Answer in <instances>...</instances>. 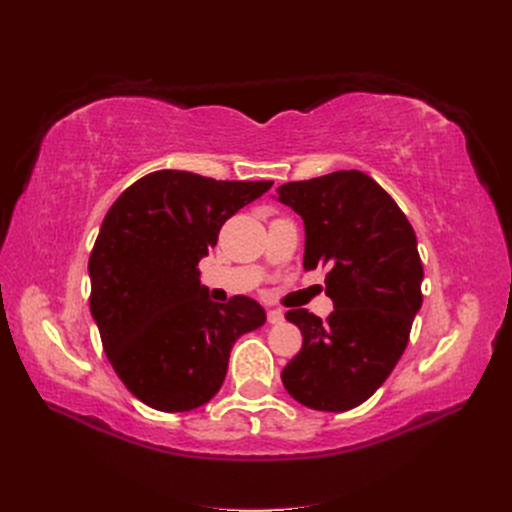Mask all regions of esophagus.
<instances>
[{"label":"esophagus","instance_id":"34e87169","mask_svg":"<svg viewBox=\"0 0 512 512\" xmlns=\"http://www.w3.org/2000/svg\"><path fill=\"white\" fill-rule=\"evenodd\" d=\"M267 320H269V324H282L284 322V312H280V309H269Z\"/></svg>","mask_w":512,"mask_h":512}]
</instances>
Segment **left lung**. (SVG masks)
<instances>
[{
    "instance_id": "8db88e82",
    "label": "left lung",
    "mask_w": 512,
    "mask_h": 512,
    "mask_svg": "<svg viewBox=\"0 0 512 512\" xmlns=\"http://www.w3.org/2000/svg\"><path fill=\"white\" fill-rule=\"evenodd\" d=\"M277 200L301 215L303 267H324L333 312L327 320L290 309L303 348L282 382L299 404L322 412L361 406L389 378L408 346L423 305L416 235L395 200L361 170L277 188Z\"/></svg>"
}]
</instances>
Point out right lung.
<instances>
[{
    "instance_id": "right-lung-1",
    "label": "right lung",
    "mask_w": 512,
    "mask_h": 512,
    "mask_svg": "<svg viewBox=\"0 0 512 512\" xmlns=\"http://www.w3.org/2000/svg\"><path fill=\"white\" fill-rule=\"evenodd\" d=\"M271 185L156 170L108 209L89 256V307L115 374L145 406L207 404L226 378L232 344L265 324L250 297L213 303L198 262L230 215Z\"/></svg>"
}]
</instances>
